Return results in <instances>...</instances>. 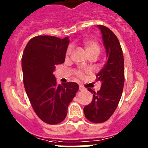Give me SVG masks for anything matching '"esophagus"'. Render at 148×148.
Returning <instances> with one entry per match:
<instances>
[{
	"label": "esophagus",
	"instance_id": "34e87169",
	"mask_svg": "<svg viewBox=\"0 0 148 148\" xmlns=\"http://www.w3.org/2000/svg\"><path fill=\"white\" fill-rule=\"evenodd\" d=\"M86 88L84 87H83V86L80 85L79 86V90H81V91H83V90H85Z\"/></svg>",
	"mask_w": 148,
	"mask_h": 148
}]
</instances>
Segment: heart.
<instances>
[{
    "instance_id": "heart-1",
    "label": "heart",
    "mask_w": 148,
    "mask_h": 148,
    "mask_svg": "<svg viewBox=\"0 0 148 148\" xmlns=\"http://www.w3.org/2000/svg\"><path fill=\"white\" fill-rule=\"evenodd\" d=\"M83 45L89 56H91V55H97V56H99V53H100V46H99V43L96 40H92V39H85L83 41ZM71 52L72 47H69L67 48V50H66V56H70ZM75 75L78 78H83L84 77V73L82 70H76L75 71Z\"/></svg>"
}]
</instances>
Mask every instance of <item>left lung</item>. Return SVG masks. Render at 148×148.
<instances>
[{"label":"left lung","mask_w":148,"mask_h":148,"mask_svg":"<svg viewBox=\"0 0 148 148\" xmlns=\"http://www.w3.org/2000/svg\"><path fill=\"white\" fill-rule=\"evenodd\" d=\"M102 34L108 60L96 75L101 83V89L92 94V102L84 107L85 117L93 123H102L110 118L118 106L125 83V64L122 49L119 39L109 28L98 25Z\"/></svg>","instance_id":"8db88e82"}]
</instances>
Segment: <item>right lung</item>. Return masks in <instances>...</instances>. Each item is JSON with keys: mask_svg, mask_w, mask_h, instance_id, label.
Wrapping results in <instances>:
<instances>
[{"mask_svg": "<svg viewBox=\"0 0 148 148\" xmlns=\"http://www.w3.org/2000/svg\"><path fill=\"white\" fill-rule=\"evenodd\" d=\"M70 40L49 35L30 39L22 56L23 84L29 101L40 119L56 125L66 118L68 105L78 90V84H58L53 72L64 62Z\"/></svg>", "mask_w": 148, "mask_h": 148, "instance_id": "add662e5", "label": "right lung"}]
</instances>
